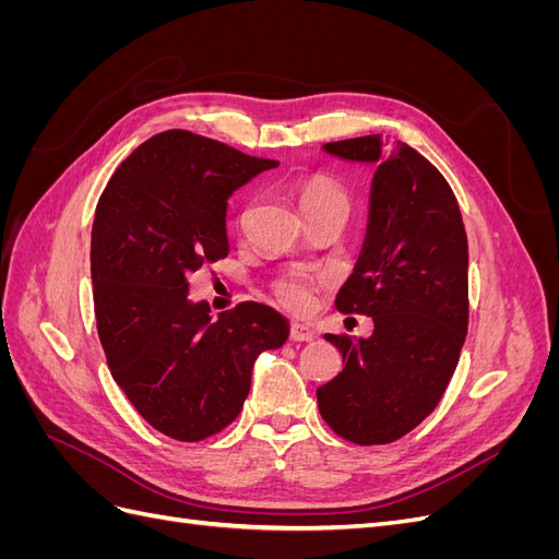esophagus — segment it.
<instances>
[{
	"label": "esophagus",
	"mask_w": 559,
	"mask_h": 559,
	"mask_svg": "<svg viewBox=\"0 0 559 559\" xmlns=\"http://www.w3.org/2000/svg\"><path fill=\"white\" fill-rule=\"evenodd\" d=\"M289 341L294 343H310L314 341V331L306 324H298V321H294L292 329H289Z\"/></svg>",
	"instance_id": "esophagus-1"
}]
</instances>
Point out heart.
Wrapping results in <instances>:
<instances>
[{
    "label": "heart",
    "instance_id": "b5f03b06",
    "mask_svg": "<svg viewBox=\"0 0 559 559\" xmlns=\"http://www.w3.org/2000/svg\"><path fill=\"white\" fill-rule=\"evenodd\" d=\"M298 205L302 214L337 207L349 212V193L345 186L329 175H312L298 186ZM273 292L284 308L294 312H306L312 306V284L302 273H286L273 282Z\"/></svg>",
    "mask_w": 559,
    "mask_h": 559
}]
</instances>
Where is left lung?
I'll return each mask as SVG.
<instances>
[{"label": "left lung", "mask_w": 559, "mask_h": 559, "mask_svg": "<svg viewBox=\"0 0 559 559\" xmlns=\"http://www.w3.org/2000/svg\"><path fill=\"white\" fill-rule=\"evenodd\" d=\"M378 163L368 230L341 312L373 317V335L324 337L343 370L317 389L319 413L349 443L384 445L413 431L443 399L468 329V242L445 177L408 144L384 154L382 134L324 144Z\"/></svg>", "instance_id": "1"}]
</instances>
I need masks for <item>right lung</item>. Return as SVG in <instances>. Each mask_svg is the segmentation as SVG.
<instances>
[{"label":"right lung","mask_w":559,"mask_h":559,"mask_svg":"<svg viewBox=\"0 0 559 559\" xmlns=\"http://www.w3.org/2000/svg\"><path fill=\"white\" fill-rule=\"evenodd\" d=\"M277 165L165 130L134 148L99 195L91 240L99 343L134 411L175 441L226 429L253 361L289 337L286 319L261 302L212 321L205 300H189L191 273L228 257V198Z\"/></svg>","instance_id":"right-lung-1"}]
</instances>
